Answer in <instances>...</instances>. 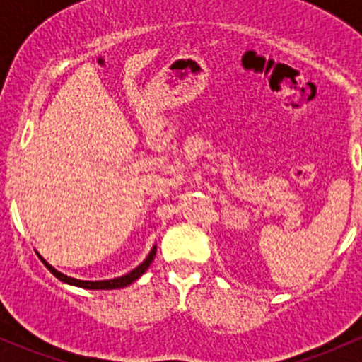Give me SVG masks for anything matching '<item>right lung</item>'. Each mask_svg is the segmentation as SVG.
<instances>
[{
    "label": "right lung",
    "mask_w": 362,
    "mask_h": 362,
    "mask_svg": "<svg viewBox=\"0 0 362 362\" xmlns=\"http://www.w3.org/2000/svg\"><path fill=\"white\" fill-rule=\"evenodd\" d=\"M156 250H158V247H154V249L151 250V254H148V257L145 259V261L141 262V264L138 266V268H134L133 272L127 273V275L119 276V279H112V280H98V282H89V280L73 279V276H68V275H64V273L57 272V269L54 268V266H50L49 262H47L45 259H43L40 254H38V257L42 259L43 264H45L47 268H49V272L52 273L54 276H57V279H59L61 282L69 284V286L83 287V289H120V287H126V286H129V284H133L134 280H138L141 275H144L145 272H147V268H148V266H151V262L154 261Z\"/></svg>",
    "instance_id": "right-lung-1"
}]
</instances>
